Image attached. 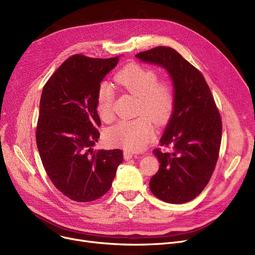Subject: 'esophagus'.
Listing matches in <instances>:
<instances>
[{
  "instance_id": "1",
  "label": "esophagus",
  "mask_w": 255,
  "mask_h": 255,
  "mask_svg": "<svg viewBox=\"0 0 255 255\" xmlns=\"http://www.w3.org/2000/svg\"><path fill=\"white\" fill-rule=\"evenodd\" d=\"M133 156H134V155H133L131 152H129V151H125L124 152V159L125 160H130Z\"/></svg>"
}]
</instances>
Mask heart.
Listing matches in <instances>:
<instances>
[{
  "label": "heart",
  "mask_w": 255,
  "mask_h": 255,
  "mask_svg": "<svg viewBox=\"0 0 255 255\" xmlns=\"http://www.w3.org/2000/svg\"><path fill=\"white\" fill-rule=\"evenodd\" d=\"M115 83L123 90L137 97L136 113L149 118L155 124H163L173 109V92L166 82H158L157 73L137 64H129L115 76ZM115 99L114 88L103 82L96 95V109L99 116L110 121L113 116ZM154 135V130L148 119L139 117L122 120L106 132V139L111 144L138 152L145 148Z\"/></svg>",
  "instance_id": "heart-1"
}]
</instances>
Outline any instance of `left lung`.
Instances as JSON below:
<instances>
[{
  "label": "left lung",
  "mask_w": 255,
  "mask_h": 255,
  "mask_svg": "<svg viewBox=\"0 0 255 255\" xmlns=\"http://www.w3.org/2000/svg\"><path fill=\"white\" fill-rule=\"evenodd\" d=\"M135 57L167 71L175 98L160 138L172 152H153L160 165L150 189L168 204L190 202L204 190L217 163L222 133L219 112L203 74L173 48L158 46Z\"/></svg>",
  "instance_id": "left-lung-1"
}]
</instances>
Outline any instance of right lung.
Segmentation results:
<instances>
[{
    "label": "right lung",
    "instance_id": "1",
    "mask_svg": "<svg viewBox=\"0 0 255 255\" xmlns=\"http://www.w3.org/2000/svg\"><path fill=\"white\" fill-rule=\"evenodd\" d=\"M119 59L72 56L50 76L41 94L36 130L40 158L56 188L78 203L109 191L123 161L119 149H93L101 124L97 90Z\"/></svg>",
    "mask_w": 255,
    "mask_h": 255
}]
</instances>
